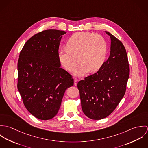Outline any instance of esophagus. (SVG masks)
Listing matches in <instances>:
<instances>
[{"label":"esophagus","mask_w":148,"mask_h":148,"mask_svg":"<svg viewBox=\"0 0 148 148\" xmlns=\"http://www.w3.org/2000/svg\"><path fill=\"white\" fill-rule=\"evenodd\" d=\"M77 83H78V80H77V79H75V80H74V85H75V86L77 85Z\"/></svg>","instance_id":"esophagus-1"}]
</instances>
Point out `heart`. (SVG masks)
<instances>
[{"instance_id": "obj_1", "label": "heart", "mask_w": 148, "mask_h": 148, "mask_svg": "<svg viewBox=\"0 0 148 148\" xmlns=\"http://www.w3.org/2000/svg\"><path fill=\"white\" fill-rule=\"evenodd\" d=\"M68 48L59 52V58L64 68L74 71L76 76H83L89 70L94 72L99 69L105 63L108 45L105 38L100 35L89 32H79L73 35L67 42Z\"/></svg>"}]
</instances>
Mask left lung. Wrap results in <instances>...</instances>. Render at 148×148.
<instances>
[{
    "label": "left lung",
    "mask_w": 148,
    "mask_h": 148,
    "mask_svg": "<svg viewBox=\"0 0 148 148\" xmlns=\"http://www.w3.org/2000/svg\"><path fill=\"white\" fill-rule=\"evenodd\" d=\"M110 52L107 60L95 73L77 83L82 108L93 120L108 116L124 97L129 77V65L123 44L110 33Z\"/></svg>",
    "instance_id": "left-lung-1"
}]
</instances>
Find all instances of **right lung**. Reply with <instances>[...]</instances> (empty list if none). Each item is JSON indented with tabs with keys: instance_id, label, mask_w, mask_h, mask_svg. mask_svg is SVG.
Segmentation results:
<instances>
[{
	"instance_id": "1",
	"label": "right lung",
	"mask_w": 148,
	"mask_h": 148,
	"mask_svg": "<svg viewBox=\"0 0 148 148\" xmlns=\"http://www.w3.org/2000/svg\"><path fill=\"white\" fill-rule=\"evenodd\" d=\"M65 34L57 29L39 32L25 43L19 55L18 90L28 111L42 120L57 114L66 89L73 85L58 55Z\"/></svg>"
}]
</instances>
